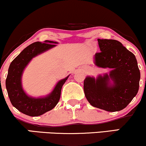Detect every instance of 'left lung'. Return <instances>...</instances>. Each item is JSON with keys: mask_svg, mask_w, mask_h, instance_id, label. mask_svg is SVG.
I'll return each instance as SVG.
<instances>
[{"mask_svg": "<svg viewBox=\"0 0 146 146\" xmlns=\"http://www.w3.org/2000/svg\"><path fill=\"white\" fill-rule=\"evenodd\" d=\"M98 43L101 52L94 55V64L111 71L96 78L87 76L84 82V94L94 108L110 112L120 111L138 92L140 71L137 59L116 40L98 38Z\"/></svg>", "mask_w": 146, "mask_h": 146, "instance_id": "left-lung-1", "label": "left lung"}]
</instances>
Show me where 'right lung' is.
Listing matches in <instances>:
<instances>
[{
	"label": "right lung",
	"mask_w": 146,
	"mask_h": 146,
	"mask_svg": "<svg viewBox=\"0 0 146 146\" xmlns=\"http://www.w3.org/2000/svg\"><path fill=\"white\" fill-rule=\"evenodd\" d=\"M58 42L46 41L35 42L26 47L12 61L6 79V88L10 101L18 111L30 116H38L50 111L58 103L61 89L70 75L60 80L50 94L45 96L33 97L26 94L23 89L22 75L33 58L53 48Z\"/></svg>",
	"instance_id": "add662e5"
}]
</instances>
